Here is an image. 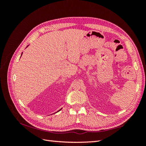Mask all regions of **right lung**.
<instances>
[{"mask_svg": "<svg viewBox=\"0 0 146 146\" xmlns=\"http://www.w3.org/2000/svg\"><path fill=\"white\" fill-rule=\"evenodd\" d=\"M22 54H23V53H22ZM21 56H22V55H21ZM60 110H59V111H60Z\"/></svg>", "mask_w": 146, "mask_h": 146, "instance_id": "add662e5", "label": "right lung"}]
</instances>
